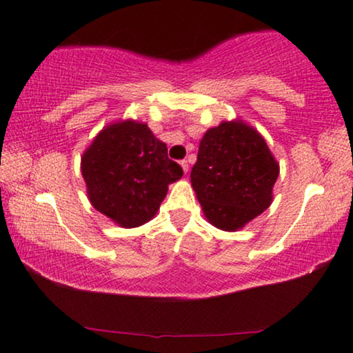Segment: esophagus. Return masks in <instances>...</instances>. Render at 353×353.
Listing matches in <instances>:
<instances>
[{
    "mask_svg": "<svg viewBox=\"0 0 353 353\" xmlns=\"http://www.w3.org/2000/svg\"><path fill=\"white\" fill-rule=\"evenodd\" d=\"M181 166H182V171H184L185 174L189 172V161H185L184 159V161H181Z\"/></svg>",
    "mask_w": 353,
    "mask_h": 353,
    "instance_id": "34e87169",
    "label": "esophagus"
}]
</instances>
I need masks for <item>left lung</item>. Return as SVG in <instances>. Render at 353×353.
I'll list each match as a JSON object with an SVG mask.
<instances>
[{
  "label": "left lung",
  "mask_w": 353,
  "mask_h": 353,
  "mask_svg": "<svg viewBox=\"0 0 353 353\" xmlns=\"http://www.w3.org/2000/svg\"><path fill=\"white\" fill-rule=\"evenodd\" d=\"M279 172L256 128L239 119L223 120L200 140L190 182L207 221L238 231L270 207Z\"/></svg>",
  "instance_id": "1"
}]
</instances>
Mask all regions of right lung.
<instances>
[{
  "label": "right lung",
  "mask_w": 353,
  "mask_h": 353,
  "mask_svg": "<svg viewBox=\"0 0 353 353\" xmlns=\"http://www.w3.org/2000/svg\"><path fill=\"white\" fill-rule=\"evenodd\" d=\"M88 199L122 228L145 225L158 213L168 185L182 168L168 158L166 143L138 120L105 125L81 156Z\"/></svg>",
  "instance_id": "1"
}]
</instances>
